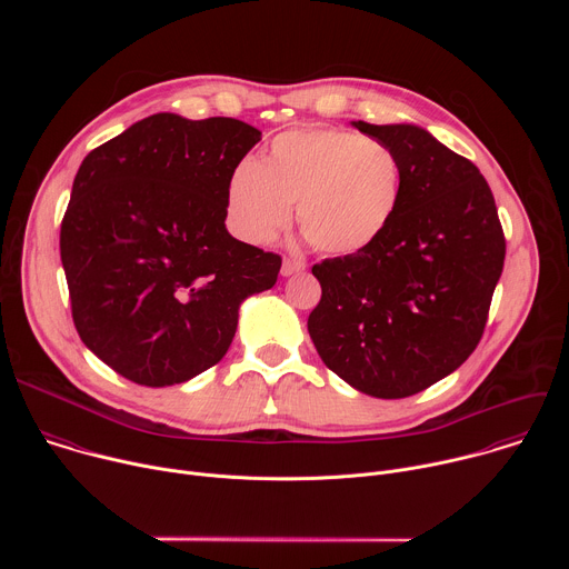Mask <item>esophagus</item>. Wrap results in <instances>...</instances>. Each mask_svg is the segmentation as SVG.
I'll return each instance as SVG.
<instances>
[{
    "label": "esophagus",
    "mask_w": 569,
    "mask_h": 569,
    "mask_svg": "<svg viewBox=\"0 0 569 569\" xmlns=\"http://www.w3.org/2000/svg\"><path fill=\"white\" fill-rule=\"evenodd\" d=\"M306 270V263L303 261H295V259H283V266H281V274L283 277H292V274H299Z\"/></svg>",
    "instance_id": "34e87169"
}]
</instances>
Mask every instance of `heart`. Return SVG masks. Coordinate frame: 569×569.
Wrapping results in <instances>:
<instances>
[{"label":"heart","instance_id":"obj_1","mask_svg":"<svg viewBox=\"0 0 569 569\" xmlns=\"http://www.w3.org/2000/svg\"><path fill=\"white\" fill-rule=\"evenodd\" d=\"M402 164L387 143L336 128L279 134L259 161L246 159L227 182L231 231L270 242L292 218L323 254L353 257L393 222Z\"/></svg>","mask_w":569,"mask_h":569}]
</instances>
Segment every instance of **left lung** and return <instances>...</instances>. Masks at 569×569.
Here are the masks:
<instances>
[{
    "mask_svg": "<svg viewBox=\"0 0 569 569\" xmlns=\"http://www.w3.org/2000/svg\"><path fill=\"white\" fill-rule=\"evenodd\" d=\"M353 128L393 148L402 200L371 248L312 266L321 299L308 333L323 365L353 389L405 398L475 351L507 242L472 161L412 123Z\"/></svg>",
    "mask_w": 569,
    "mask_h": 569,
    "instance_id": "left-lung-1",
    "label": "left lung"
}]
</instances>
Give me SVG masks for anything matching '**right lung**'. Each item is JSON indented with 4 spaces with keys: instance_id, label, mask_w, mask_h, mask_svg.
<instances>
[{
    "instance_id": "obj_1",
    "label": "right lung",
    "mask_w": 569,
    "mask_h": 569,
    "mask_svg": "<svg viewBox=\"0 0 569 569\" xmlns=\"http://www.w3.org/2000/svg\"><path fill=\"white\" fill-rule=\"evenodd\" d=\"M261 132L227 117L159 112L80 164L60 227L76 331L123 378L187 382L227 353L238 308L281 257L236 240L227 182Z\"/></svg>"
}]
</instances>
